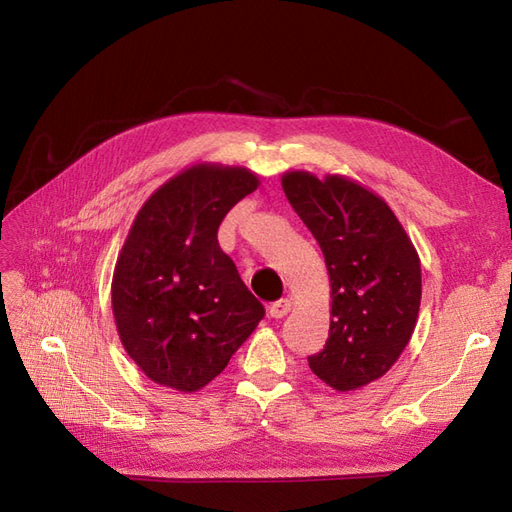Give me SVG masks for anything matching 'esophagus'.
Wrapping results in <instances>:
<instances>
[{
	"mask_svg": "<svg viewBox=\"0 0 512 512\" xmlns=\"http://www.w3.org/2000/svg\"><path fill=\"white\" fill-rule=\"evenodd\" d=\"M288 312H290V301H288V299L275 301V303L269 307V316H271V318H284Z\"/></svg>",
	"mask_w": 512,
	"mask_h": 512,
	"instance_id": "34e87169",
	"label": "esophagus"
}]
</instances>
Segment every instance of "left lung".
Segmentation results:
<instances>
[{
    "label": "left lung",
    "mask_w": 512,
    "mask_h": 512,
    "mask_svg": "<svg viewBox=\"0 0 512 512\" xmlns=\"http://www.w3.org/2000/svg\"><path fill=\"white\" fill-rule=\"evenodd\" d=\"M282 188L318 241L331 327L314 374L339 393L382 378L406 350L421 307V258L386 200L344 175L286 170Z\"/></svg>",
    "instance_id": "left-lung-1"
}]
</instances>
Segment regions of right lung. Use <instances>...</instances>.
Here are the masks:
<instances>
[{
    "label": "right lung",
    "instance_id": "obj_1",
    "mask_svg": "<svg viewBox=\"0 0 512 512\" xmlns=\"http://www.w3.org/2000/svg\"><path fill=\"white\" fill-rule=\"evenodd\" d=\"M260 185L245 166L198 162L153 192L115 262V327L143 374L194 393L222 374L265 309L218 243L226 213Z\"/></svg>",
    "mask_w": 512,
    "mask_h": 512
}]
</instances>
